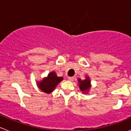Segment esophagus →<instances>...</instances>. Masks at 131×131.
I'll use <instances>...</instances> for the list:
<instances>
[{
    "mask_svg": "<svg viewBox=\"0 0 131 131\" xmlns=\"http://www.w3.org/2000/svg\"><path fill=\"white\" fill-rule=\"evenodd\" d=\"M68 79L69 81H73L74 80V77H69Z\"/></svg>",
    "mask_w": 131,
    "mask_h": 131,
    "instance_id": "obj_1",
    "label": "esophagus"
}]
</instances>
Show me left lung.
<instances>
[{
    "mask_svg": "<svg viewBox=\"0 0 131 131\" xmlns=\"http://www.w3.org/2000/svg\"><path fill=\"white\" fill-rule=\"evenodd\" d=\"M78 86L79 87L80 91L83 94H87L91 88V79L89 76L86 75L85 79L81 80V79H78Z\"/></svg>",
    "mask_w": 131,
    "mask_h": 131,
    "instance_id": "obj_1",
    "label": "left lung"
}]
</instances>
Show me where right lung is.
I'll return each mask as SVG.
<instances>
[{
  "label": "right lung",
  "mask_w": 131,
  "mask_h": 131,
  "mask_svg": "<svg viewBox=\"0 0 131 131\" xmlns=\"http://www.w3.org/2000/svg\"><path fill=\"white\" fill-rule=\"evenodd\" d=\"M63 79V77H58L56 73L53 71L50 72L47 77H45L42 80L37 81V84L42 92L50 94L55 90L58 84Z\"/></svg>",
  "instance_id": "obj_1"
}]
</instances>
